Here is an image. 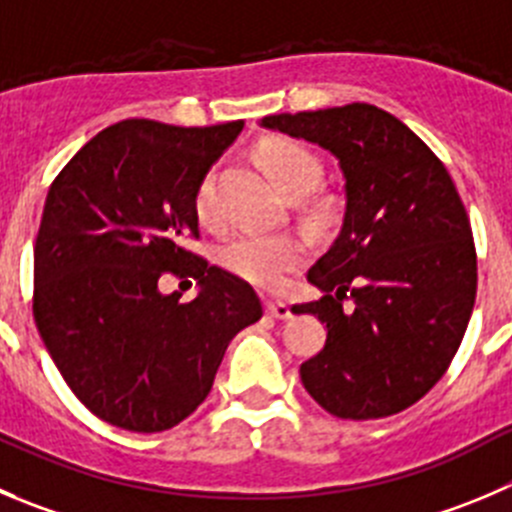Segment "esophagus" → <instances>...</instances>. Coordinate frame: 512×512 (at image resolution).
<instances>
[{"label":"esophagus","instance_id":"1","mask_svg":"<svg viewBox=\"0 0 512 512\" xmlns=\"http://www.w3.org/2000/svg\"><path fill=\"white\" fill-rule=\"evenodd\" d=\"M266 314L274 316V319H289V316H291V306L286 304V301L269 299V301H266Z\"/></svg>","mask_w":512,"mask_h":512}]
</instances>
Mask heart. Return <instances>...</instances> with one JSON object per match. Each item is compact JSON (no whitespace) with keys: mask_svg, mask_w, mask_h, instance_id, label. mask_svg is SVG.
<instances>
[{"mask_svg":"<svg viewBox=\"0 0 512 512\" xmlns=\"http://www.w3.org/2000/svg\"><path fill=\"white\" fill-rule=\"evenodd\" d=\"M261 160L269 168L271 178L289 196H306L319 186L324 165L319 155L294 140H271L261 148ZM198 221L213 226L221 218L218 206V173L206 170L198 180L193 196ZM306 259V241L296 233H256L243 231L221 248L223 269L253 286L276 289L286 276L299 269Z\"/></svg>","mask_w":512,"mask_h":512,"instance_id":"obj_1","label":"heart"}]
</instances>
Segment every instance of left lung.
<instances>
[{"label": "left lung", "mask_w": 512, "mask_h": 512, "mask_svg": "<svg viewBox=\"0 0 512 512\" xmlns=\"http://www.w3.org/2000/svg\"><path fill=\"white\" fill-rule=\"evenodd\" d=\"M261 125L321 145L344 173L342 231L306 274L324 296L291 306L326 324L301 382L342 420L397 415L440 382L475 306L478 256L460 193L402 120L367 102Z\"/></svg>", "instance_id": "1"}]
</instances>
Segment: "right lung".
I'll return each instance as SVG.
<instances>
[{"instance_id": "1", "label": "right lung", "mask_w": 512, "mask_h": 512, "mask_svg": "<svg viewBox=\"0 0 512 512\" xmlns=\"http://www.w3.org/2000/svg\"><path fill=\"white\" fill-rule=\"evenodd\" d=\"M241 128L123 120L52 180L34 241V321L67 387L110 425L163 432L186 420L231 339L264 314L248 281L186 248L201 236L198 180ZM163 273L198 278L202 291L180 305L159 294Z\"/></svg>"}]
</instances>
